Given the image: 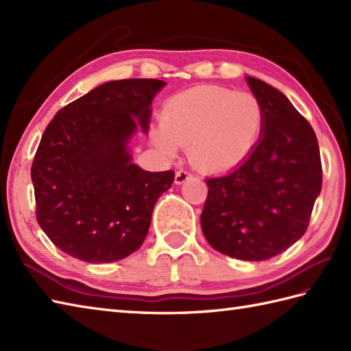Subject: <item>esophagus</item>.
I'll return each instance as SVG.
<instances>
[{"mask_svg":"<svg viewBox=\"0 0 351 351\" xmlns=\"http://www.w3.org/2000/svg\"><path fill=\"white\" fill-rule=\"evenodd\" d=\"M190 178H191V175L189 173L187 170H178L176 175H175V184L181 185V184H184L187 180H190Z\"/></svg>","mask_w":351,"mask_h":351,"instance_id":"34e87169","label":"esophagus"}]
</instances>
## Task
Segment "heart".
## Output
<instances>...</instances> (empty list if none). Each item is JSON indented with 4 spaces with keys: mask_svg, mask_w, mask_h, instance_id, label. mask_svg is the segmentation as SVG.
Masks as SVG:
<instances>
[{
    "mask_svg": "<svg viewBox=\"0 0 351 351\" xmlns=\"http://www.w3.org/2000/svg\"><path fill=\"white\" fill-rule=\"evenodd\" d=\"M264 123V107L255 95L197 86L166 101L161 123L151 130V140L169 156L187 146L189 158L197 169L221 173L249 158Z\"/></svg>",
    "mask_w": 351,
    "mask_h": 351,
    "instance_id": "obj_1",
    "label": "heart"
}]
</instances>
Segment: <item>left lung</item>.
<instances>
[{"label":"left lung","mask_w":351,"mask_h":351,"mask_svg":"<svg viewBox=\"0 0 351 351\" xmlns=\"http://www.w3.org/2000/svg\"><path fill=\"white\" fill-rule=\"evenodd\" d=\"M264 107L255 151L229 173L210 178L200 226L211 247L230 258L264 261L306 232L322 191L318 140L285 95L245 77Z\"/></svg>","instance_id":"1"}]
</instances>
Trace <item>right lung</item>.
<instances>
[{
	"label": "right lung",
	"instance_id": "right-lung-1",
	"mask_svg": "<svg viewBox=\"0 0 351 351\" xmlns=\"http://www.w3.org/2000/svg\"><path fill=\"white\" fill-rule=\"evenodd\" d=\"M164 86L151 78L108 81L63 107L45 130L32 166L36 217L68 255L113 263L143 244L175 173L132 164L128 143L138 130L147 132L151 104Z\"/></svg>",
	"mask_w": 351,
	"mask_h": 351
}]
</instances>
